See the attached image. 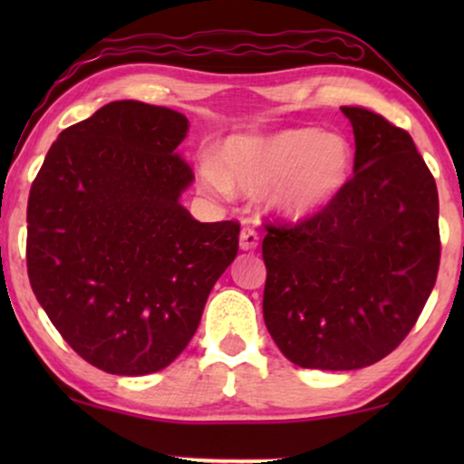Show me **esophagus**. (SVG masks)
I'll list each match as a JSON object with an SVG mask.
<instances>
[{
	"mask_svg": "<svg viewBox=\"0 0 464 464\" xmlns=\"http://www.w3.org/2000/svg\"><path fill=\"white\" fill-rule=\"evenodd\" d=\"M257 245H259V234L256 227H251V226L240 227V249L253 251Z\"/></svg>",
	"mask_w": 464,
	"mask_h": 464,
	"instance_id": "esophagus-1",
	"label": "esophagus"
}]
</instances>
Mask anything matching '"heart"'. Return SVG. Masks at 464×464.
<instances>
[{"instance_id": "1", "label": "heart", "mask_w": 464, "mask_h": 464, "mask_svg": "<svg viewBox=\"0 0 464 464\" xmlns=\"http://www.w3.org/2000/svg\"><path fill=\"white\" fill-rule=\"evenodd\" d=\"M354 150L338 132L287 129L270 135L230 137L219 160L205 156L198 164L202 188L230 194L234 186L259 189L278 213L304 218L344 192L353 177Z\"/></svg>"}]
</instances>
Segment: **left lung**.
I'll list each match as a JSON object with an SVG mask.
<instances>
[{"label": "left lung", "instance_id": "left-lung-1", "mask_svg": "<svg viewBox=\"0 0 464 464\" xmlns=\"http://www.w3.org/2000/svg\"><path fill=\"white\" fill-rule=\"evenodd\" d=\"M354 175L297 224H268L264 321L291 363L359 370L401 344L440 270V196L410 132L365 107H342Z\"/></svg>", "mask_w": 464, "mask_h": 464}]
</instances>
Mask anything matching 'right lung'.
Wrapping results in <instances>:
<instances>
[{
  "instance_id": "obj_1",
  "label": "right lung",
  "mask_w": 464,
  "mask_h": 464,
  "mask_svg": "<svg viewBox=\"0 0 464 464\" xmlns=\"http://www.w3.org/2000/svg\"><path fill=\"white\" fill-rule=\"evenodd\" d=\"M188 118L113 101L69 126L29 192L31 289L88 363L145 376L179 357L238 253V221L200 224L179 196Z\"/></svg>"
}]
</instances>
